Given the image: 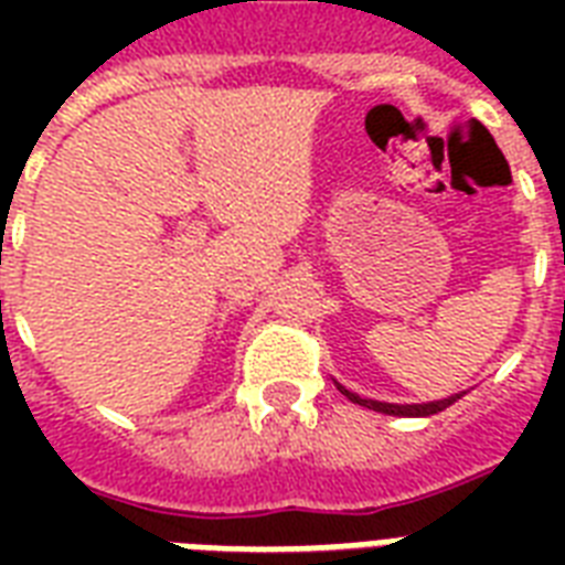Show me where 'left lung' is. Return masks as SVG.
<instances>
[{
    "mask_svg": "<svg viewBox=\"0 0 565 565\" xmlns=\"http://www.w3.org/2000/svg\"><path fill=\"white\" fill-rule=\"evenodd\" d=\"M340 386V384H337ZM340 393L349 398V402L361 404V407H370V411H377V413H386V416H434V413L446 411V407H451V404L460 398V393L448 395V398H443V402H428V404H390V402H375V398H361L358 393H349L345 386H340Z\"/></svg>",
    "mask_w": 565,
    "mask_h": 565,
    "instance_id": "1",
    "label": "left lung"
}]
</instances>
